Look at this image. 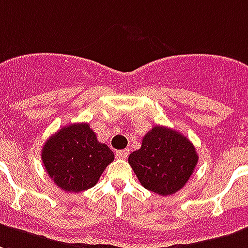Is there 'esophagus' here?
Here are the masks:
<instances>
[{"label":"esophagus","instance_id":"obj_1","mask_svg":"<svg viewBox=\"0 0 248 248\" xmlns=\"http://www.w3.org/2000/svg\"><path fill=\"white\" fill-rule=\"evenodd\" d=\"M115 156L118 159H126L129 156V150H122V151H117L115 152Z\"/></svg>","mask_w":248,"mask_h":248}]
</instances>
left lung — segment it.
I'll use <instances>...</instances> for the list:
<instances>
[{
	"mask_svg": "<svg viewBox=\"0 0 248 248\" xmlns=\"http://www.w3.org/2000/svg\"><path fill=\"white\" fill-rule=\"evenodd\" d=\"M199 155L189 139L166 126H155L130 154L129 163L140 184L160 196L176 193L197 166Z\"/></svg>",
	"mask_w": 248,
	"mask_h": 248,
	"instance_id": "left-lung-1",
	"label": "left lung"
}]
</instances>
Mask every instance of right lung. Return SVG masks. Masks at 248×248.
I'll return each mask as SVG.
<instances>
[{
	"label": "right lung",
	"mask_w": 248,
	"mask_h": 248,
	"mask_svg": "<svg viewBox=\"0 0 248 248\" xmlns=\"http://www.w3.org/2000/svg\"><path fill=\"white\" fill-rule=\"evenodd\" d=\"M42 160L48 176L65 192H82L97 184L114 154L97 140L89 124H73L47 139Z\"/></svg>",
	"instance_id": "right-lung-1"
}]
</instances>
